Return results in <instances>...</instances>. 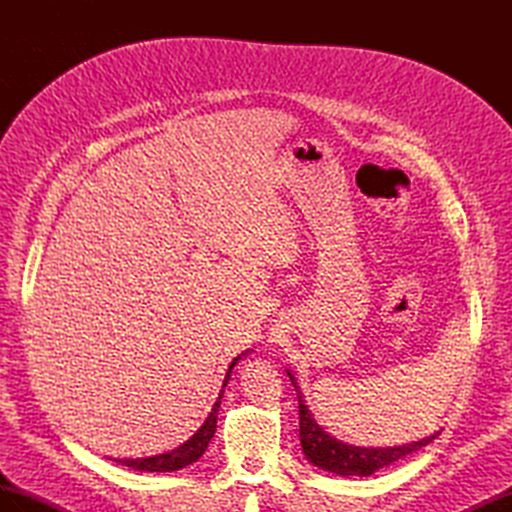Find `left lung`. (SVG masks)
Wrapping results in <instances>:
<instances>
[{
    "label": "left lung",
    "instance_id": "left-lung-1",
    "mask_svg": "<svg viewBox=\"0 0 512 512\" xmlns=\"http://www.w3.org/2000/svg\"><path fill=\"white\" fill-rule=\"evenodd\" d=\"M288 376L297 389L299 395V438L305 457L314 463V466L339 474V476H371L374 472L391 466V463L408 457L410 453L421 451L423 446L436 440L440 436L433 433L429 438H423L412 444H401V446H386V448H365V446H354L348 442L337 440L329 436L318 423L314 414L307 410L303 395L299 391V384L294 376L288 371Z\"/></svg>",
    "mask_w": 512,
    "mask_h": 512
}]
</instances>
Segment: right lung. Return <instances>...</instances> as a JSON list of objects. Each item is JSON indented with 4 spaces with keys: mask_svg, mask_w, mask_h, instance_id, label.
I'll list each match as a JSON object with an SVG mask.
<instances>
[{
    "mask_svg": "<svg viewBox=\"0 0 512 512\" xmlns=\"http://www.w3.org/2000/svg\"><path fill=\"white\" fill-rule=\"evenodd\" d=\"M239 359H241V354L237 356V359H232V363L226 371V378H224V384H222V391L218 395V401L213 404V408L207 416V421L200 425V429L194 433V436L188 442H183L181 446H177L175 451H170V453L153 455V457H141V459H113V461L121 463V466H128L132 470H138V472H175V470L190 466V463H194V461L203 457V453L207 451V446L213 438L215 427H218V412H220V404H222V397H224V389H226V384H228L230 374H232V367L239 363Z\"/></svg>",
    "mask_w": 512,
    "mask_h": 512,
    "instance_id": "obj_1",
    "label": "right lung"
}]
</instances>
